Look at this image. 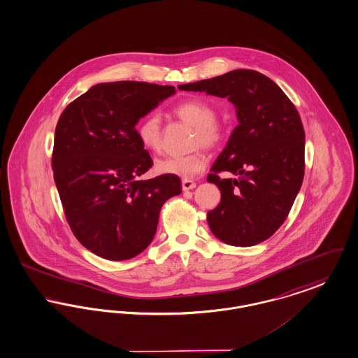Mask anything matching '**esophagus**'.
Here are the masks:
<instances>
[{"mask_svg": "<svg viewBox=\"0 0 358 358\" xmlns=\"http://www.w3.org/2000/svg\"><path fill=\"white\" fill-rule=\"evenodd\" d=\"M196 187V182L192 180H182V190L193 189Z\"/></svg>", "mask_w": 358, "mask_h": 358, "instance_id": "esophagus-1", "label": "esophagus"}]
</instances>
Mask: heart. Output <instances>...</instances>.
Masks as SVG:
<instances>
[{"label": "heart", "instance_id": "obj_1", "mask_svg": "<svg viewBox=\"0 0 358 358\" xmlns=\"http://www.w3.org/2000/svg\"><path fill=\"white\" fill-rule=\"evenodd\" d=\"M174 115L194 127L193 146L216 148L224 138V128L216 120V110L210 103L200 99H189L173 109ZM135 132L142 148L157 152L161 148V119L155 112L146 115L135 127ZM207 166V155L197 150L182 157H165L158 159L155 170L159 174L192 178L200 174Z\"/></svg>", "mask_w": 358, "mask_h": 358}]
</instances>
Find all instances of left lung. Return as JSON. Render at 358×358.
<instances>
[{
  "instance_id": "1",
  "label": "left lung",
  "mask_w": 358,
  "mask_h": 358,
  "mask_svg": "<svg viewBox=\"0 0 358 358\" xmlns=\"http://www.w3.org/2000/svg\"><path fill=\"white\" fill-rule=\"evenodd\" d=\"M178 89L227 99L236 109L239 124L207 178L222 193L207 215L210 231L231 246L264 242L285 222L303 182L306 135L297 109L280 86L254 70ZM222 171L234 177L220 179Z\"/></svg>"
}]
</instances>
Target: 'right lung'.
<instances>
[{"mask_svg": "<svg viewBox=\"0 0 358 358\" xmlns=\"http://www.w3.org/2000/svg\"><path fill=\"white\" fill-rule=\"evenodd\" d=\"M176 93L138 81L92 86L66 106L55 128L52 170L64 215L87 250L136 257L151 243L165 201L181 193L177 176L139 180L152 166L135 126Z\"/></svg>", "mask_w": 358, "mask_h": 358, "instance_id": "1", "label": "right lung"}]
</instances>
